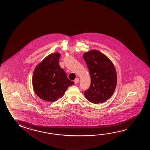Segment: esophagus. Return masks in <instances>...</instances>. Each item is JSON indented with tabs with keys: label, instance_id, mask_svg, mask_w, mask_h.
I'll use <instances>...</instances> for the list:
<instances>
[{
	"label": "esophagus",
	"instance_id": "34e87169",
	"mask_svg": "<svg viewBox=\"0 0 150 150\" xmlns=\"http://www.w3.org/2000/svg\"><path fill=\"white\" fill-rule=\"evenodd\" d=\"M79 79H78V78H76L75 80H74V83H75V84H77L79 82Z\"/></svg>",
	"mask_w": 150,
	"mask_h": 150
}]
</instances>
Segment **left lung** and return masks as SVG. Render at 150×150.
I'll return each mask as SVG.
<instances>
[{"mask_svg": "<svg viewBox=\"0 0 150 150\" xmlns=\"http://www.w3.org/2000/svg\"><path fill=\"white\" fill-rule=\"evenodd\" d=\"M83 58L91 77L90 86L84 93L86 99L93 104L104 103L112 96L116 88L115 66L107 56L96 50L84 53Z\"/></svg>", "mask_w": 150, "mask_h": 150, "instance_id": "obj_1", "label": "left lung"}]
</instances>
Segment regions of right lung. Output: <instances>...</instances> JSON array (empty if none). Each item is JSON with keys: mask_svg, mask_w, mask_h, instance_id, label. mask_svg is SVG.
<instances>
[{"mask_svg": "<svg viewBox=\"0 0 150 150\" xmlns=\"http://www.w3.org/2000/svg\"><path fill=\"white\" fill-rule=\"evenodd\" d=\"M59 53L47 55L37 64L33 73L32 82L34 92L46 101H57L64 95L69 86L74 84L59 64Z\"/></svg>", "mask_w": 150, "mask_h": 150, "instance_id": "1", "label": "right lung"}]
</instances>
